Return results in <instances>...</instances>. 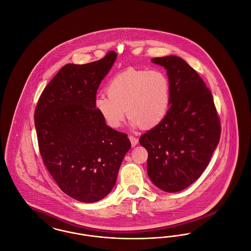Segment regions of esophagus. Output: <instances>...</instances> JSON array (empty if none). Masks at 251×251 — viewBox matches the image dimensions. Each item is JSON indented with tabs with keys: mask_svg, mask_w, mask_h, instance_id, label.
<instances>
[{
	"mask_svg": "<svg viewBox=\"0 0 251 251\" xmlns=\"http://www.w3.org/2000/svg\"><path fill=\"white\" fill-rule=\"evenodd\" d=\"M129 139L131 141V147H135L138 144V138H136V137H134L132 135L129 136Z\"/></svg>",
	"mask_w": 251,
	"mask_h": 251,
	"instance_id": "obj_1",
	"label": "esophagus"
}]
</instances>
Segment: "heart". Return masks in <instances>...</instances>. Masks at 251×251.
<instances>
[{
    "instance_id": "obj_1",
    "label": "heart",
    "mask_w": 251,
    "mask_h": 251,
    "mask_svg": "<svg viewBox=\"0 0 251 251\" xmlns=\"http://www.w3.org/2000/svg\"><path fill=\"white\" fill-rule=\"evenodd\" d=\"M106 94H98L94 106L109 127L120 128L126 111L133 126L153 128L167 116L170 82L161 70L128 69L107 84Z\"/></svg>"
}]
</instances>
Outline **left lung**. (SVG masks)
Masks as SVG:
<instances>
[{"label":"left lung","mask_w":251,"mask_h":251,"mask_svg":"<svg viewBox=\"0 0 251 251\" xmlns=\"http://www.w3.org/2000/svg\"><path fill=\"white\" fill-rule=\"evenodd\" d=\"M170 82V107L157 126L140 136L147 171L163 191L175 193L199 179L217 147L221 126L210 89L179 56L155 57Z\"/></svg>","instance_id":"obj_1"}]
</instances>
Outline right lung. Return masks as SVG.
I'll return each mask as SVG.
<instances>
[{"instance_id":"obj_1","label":"right lung","mask_w":251,"mask_h":251,"mask_svg":"<svg viewBox=\"0 0 251 251\" xmlns=\"http://www.w3.org/2000/svg\"><path fill=\"white\" fill-rule=\"evenodd\" d=\"M117 58L67 64L40 96L35 110L39 152L60 189L81 202L102 200L116 184L131 142L106 125L94 106L99 85Z\"/></svg>"}]
</instances>
